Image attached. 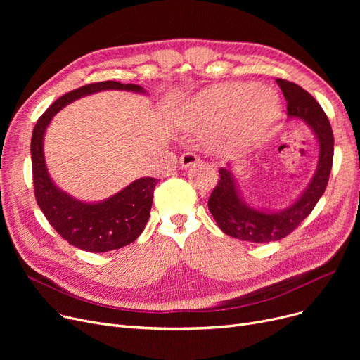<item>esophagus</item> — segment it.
Returning <instances> with one entry per match:
<instances>
[{
	"label": "esophagus",
	"mask_w": 360,
	"mask_h": 360,
	"mask_svg": "<svg viewBox=\"0 0 360 360\" xmlns=\"http://www.w3.org/2000/svg\"><path fill=\"white\" fill-rule=\"evenodd\" d=\"M200 158L195 155V153H193V151H186V153H184L182 156H181V166L182 167H190V166H193V165H197V163H200Z\"/></svg>",
	"instance_id": "esophagus-1"
}]
</instances>
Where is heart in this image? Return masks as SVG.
<instances>
[{
	"mask_svg": "<svg viewBox=\"0 0 360 360\" xmlns=\"http://www.w3.org/2000/svg\"><path fill=\"white\" fill-rule=\"evenodd\" d=\"M274 94L255 84H217L198 93L182 108V122L191 128L221 127L220 136L235 141L257 137L277 117Z\"/></svg>",
	"mask_w": 360,
	"mask_h": 360,
	"instance_id": "b5f03b06",
	"label": "heart"
}]
</instances>
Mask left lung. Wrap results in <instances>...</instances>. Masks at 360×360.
I'll list each match as a JSON object with an SVG mask.
<instances>
[{"instance_id":"obj_1","label":"left lung","mask_w":360,"mask_h":360,"mask_svg":"<svg viewBox=\"0 0 360 360\" xmlns=\"http://www.w3.org/2000/svg\"><path fill=\"white\" fill-rule=\"evenodd\" d=\"M276 82L288 101V117L304 120L316 134L319 162L307 191L289 209L280 213H264L251 209L240 200L229 170L224 167L219 170L220 179L209 198V210L226 235L255 243L280 240L308 217L326 191L334 156L333 129L323 108L300 86L283 79Z\"/></svg>"}]
</instances>
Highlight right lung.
<instances>
[{
	"label": "right lung",
	"mask_w": 360,
	"mask_h": 360,
	"mask_svg": "<svg viewBox=\"0 0 360 360\" xmlns=\"http://www.w3.org/2000/svg\"><path fill=\"white\" fill-rule=\"evenodd\" d=\"M143 91L137 84L101 82L82 86L56 99L37 120L30 143L33 190L37 205L52 228L72 247L87 252H108L134 242L144 231L159 179L140 178L98 204H87L60 191L51 181L44 159V134L52 117L70 102L101 90Z\"/></svg>",
	"instance_id": "add662e5"
}]
</instances>
